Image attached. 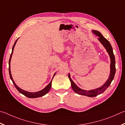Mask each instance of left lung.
<instances>
[{
    "label": "left lung",
    "mask_w": 125,
    "mask_h": 125,
    "mask_svg": "<svg viewBox=\"0 0 125 125\" xmlns=\"http://www.w3.org/2000/svg\"><path fill=\"white\" fill-rule=\"evenodd\" d=\"M92 32L94 33V34L99 37L98 40L102 44H103L104 47L106 49V51L109 53V55L110 56V60H111V63H110V73L109 75V78H108V80L106 81V83L104 84L101 86V87L96 88L95 90H92L90 91H86L81 89L79 87H78L75 83L73 82L71 78H70V74H69L68 77L69 78V80L71 83V85L73 90H74L75 92H76V94L80 95H83V96H88L90 97H94L98 96V94H100L104 92L106 90L109 85H110L111 83L114 79L115 74V70H116V68H115V56L113 53V49L112 47V45H110V42L109 41L106 39L102 34L99 32V31H93Z\"/></svg>",
    "instance_id": "1"
}]
</instances>
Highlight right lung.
Instances as JSON below:
<instances>
[{
	"label": "right lung",
	"mask_w": 125,
	"mask_h": 125,
	"mask_svg": "<svg viewBox=\"0 0 125 125\" xmlns=\"http://www.w3.org/2000/svg\"><path fill=\"white\" fill-rule=\"evenodd\" d=\"M18 39L16 40V41L14 45H13V46L12 47V52L11 53V55L10 57V60H9V75H10V79L11 80H12V83H13V85L15 86V87L16 88V89L19 91V92L21 93V94H23V95H24L25 96H26L27 97H28V98H38V97H42L43 96H44L45 94H46L47 92H48L50 90V88L51 87V83H52V80L51 81V82L48 85H47L46 87H45L44 89L40 91H38L37 92H29L28 91H26L22 90L21 88H20L19 87H18V86L16 85V84L15 83L14 81H13V79L12 78V75H11V71H10V61H11V57H12V53H13V49H14V47H15V45L16 44V43L17 40ZM55 74H54L53 76H55ZM53 79V78H52Z\"/></svg>",
	"instance_id": "right-lung-1"
}]
</instances>
